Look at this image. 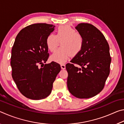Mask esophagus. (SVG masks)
Listing matches in <instances>:
<instances>
[{"label": "esophagus", "mask_w": 124, "mask_h": 124, "mask_svg": "<svg viewBox=\"0 0 124 124\" xmlns=\"http://www.w3.org/2000/svg\"><path fill=\"white\" fill-rule=\"evenodd\" d=\"M61 68L63 69V70H64V69L66 68V66H65L64 63H61Z\"/></svg>", "instance_id": "1"}]
</instances>
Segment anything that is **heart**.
<instances>
[{"label":"heart","mask_w":124,"mask_h":124,"mask_svg":"<svg viewBox=\"0 0 124 124\" xmlns=\"http://www.w3.org/2000/svg\"><path fill=\"white\" fill-rule=\"evenodd\" d=\"M61 47L52 54L51 58L56 62L62 63L68 59L70 56L77 55L82 49L84 39L80 34L69 26H60L57 29L56 35L50 34L46 40L47 47L50 51H54L59 44Z\"/></svg>","instance_id":"heart-1"}]
</instances>
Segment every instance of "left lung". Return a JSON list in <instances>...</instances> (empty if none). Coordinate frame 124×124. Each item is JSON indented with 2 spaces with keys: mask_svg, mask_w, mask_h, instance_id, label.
Segmentation results:
<instances>
[{
  "mask_svg": "<svg viewBox=\"0 0 124 124\" xmlns=\"http://www.w3.org/2000/svg\"><path fill=\"white\" fill-rule=\"evenodd\" d=\"M75 29L82 35L84 45L70 63L66 65L67 87L75 97L89 98L102 91L109 74V46L103 34L93 25L82 23Z\"/></svg>",
  "mask_w": 124,
  "mask_h": 124,
  "instance_id": "left-lung-1",
  "label": "left lung"
}]
</instances>
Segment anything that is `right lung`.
Returning <instances> with one entry per match:
<instances>
[{"mask_svg": "<svg viewBox=\"0 0 124 124\" xmlns=\"http://www.w3.org/2000/svg\"><path fill=\"white\" fill-rule=\"evenodd\" d=\"M54 27L46 23L27 26L18 33L12 48V78L21 93L29 99L47 97L61 70L60 65L55 62L44 64L49 56L46 40Z\"/></svg>", "mask_w": 124, "mask_h": 124, "instance_id": "1", "label": "right lung"}]
</instances>
